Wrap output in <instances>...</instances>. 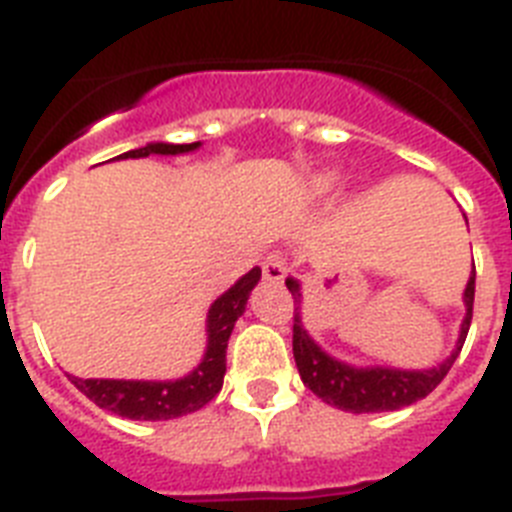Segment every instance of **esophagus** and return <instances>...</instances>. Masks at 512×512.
I'll list each match as a JSON object with an SVG mask.
<instances>
[{
  "instance_id": "esophagus-1",
  "label": "esophagus",
  "mask_w": 512,
  "mask_h": 512,
  "mask_svg": "<svg viewBox=\"0 0 512 512\" xmlns=\"http://www.w3.org/2000/svg\"><path fill=\"white\" fill-rule=\"evenodd\" d=\"M286 270H288V262L281 252H270L262 262V275H265V281L270 283H281L286 278Z\"/></svg>"
}]
</instances>
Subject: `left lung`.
I'll use <instances>...</instances> for the list:
<instances>
[{
  "mask_svg": "<svg viewBox=\"0 0 512 512\" xmlns=\"http://www.w3.org/2000/svg\"><path fill=\"white\" fill-rule=\"evenodd\" d=\"M474 275L477 270H471L469 283L464 291L466 317L461 322L459 342L453 353L446 361L438 363L425 371H402V368H355L348 363L337 361L330 353H324L317 342L311 340L309 332L304 330L301 322V286L296 278H286V286L293 296V358H296V368L304 381L322 402L332 404L337 410L345 412H389L402 410L407 404H415L417 399H425L435 386L446 379V373L451 371L453 361L459 358L461 348H464L466 332L471 324V311H474Z\"/></svg>",
  "mask_w": 512,
  "mask_h": 512,
  "instance_id": "obj_1",
  "label": "left lung"
}]
</instances>
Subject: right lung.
Here are the masks:
<instances>
[{"mask_svg": "<svg viewBox=\"0 0 512 512\" xmlns=\"http://www.w3.org/2000/svg\"><path fill=\"white\" fill-rule=\"evenodd\" d=\"M201 146L193 144H146L115 159H139L149 154H188ZM262 270L252 268L242 275L234 286L208 309L206 332L208 348L203 361L177 381H123V379H77L69 376L71 384L82 391L84 397L92 399L102 410L128 417V420H172V417L190 415L201 410L203 404L211 402L224 386L226 373V345H229L234 322L244 314V306L250 299V291L260 281Z\"/></svg>", "mask_w": 512, "mask_h": 512, "instance_id": "add662e5", "label": "right lung"}]
</instances>
